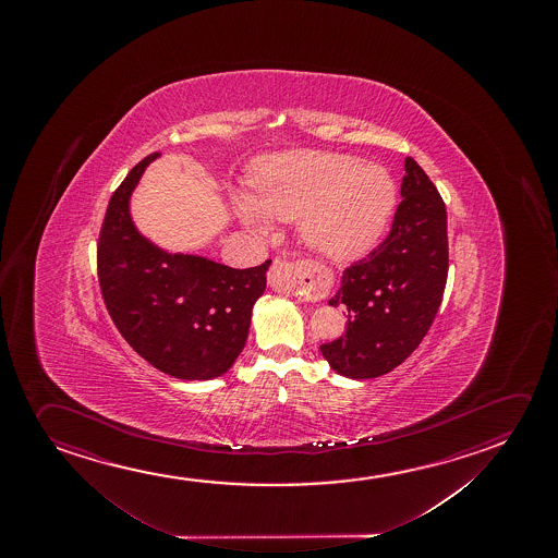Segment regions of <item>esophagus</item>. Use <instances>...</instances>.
I'll list each match as a JSON object with an SVG mask.
<instances>
[{"mask_svg": "<svg viewBox=\"0 0 558 558\" xmlns=\"http://www.w3.org/2000/svg\"><path fill=\"white\" fill-rule=\"evenodd\" d=\"M298 271L300 269L292 262L284 258H276L274 266L268 271V282L271 289L277 292H292L294 282H296Z\"/></svg>", "mask_w": 558, "mask_h": 558, "instance_id": "1", "label": "esophagus"}]
</instances>
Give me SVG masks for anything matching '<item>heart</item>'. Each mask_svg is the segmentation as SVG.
Listing matches in <instances>:
<instances>
[{
    "label": "heart",
    "mask_w": 558,
    "mask_h": 558,
    "mask_svg": "<svg viewBox=\"0 0 558 558\" xmlns=\"http://www.w3.org/2000/svg\"><path fill=\"white\" fill-rule=\"evenodd\" d=\"M397 199L391 172L378 163L330 151H290L276 157L254 180L253 195L233 205L241 222L258 233L271 220H300L307 246L330 260L368 253L386 230Z\"/></svg>",
    "instance_id": "obj_1"
}]
</instances>
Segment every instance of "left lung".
<instances>
[{"label":"left lung","instance_id":"obj_1","mask_svg":"<svg viewBox=\"0 0 558 558\" xmlns=\"http://www.w3.org/2000/svg\"><path fill=\"white\" fill-rule=\"evenodd\" d=\"M404 171L389 235L343 269L342 287L328 302L345 305L348 327L320 353L348 378H378L404 363L432 328L445 294V201L412 157Z\"/></svg>","mask_w":558,"mask_h":558}]
</instances>
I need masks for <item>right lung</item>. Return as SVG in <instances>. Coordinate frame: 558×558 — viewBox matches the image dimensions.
Segmentation results:
<instances>
[{
  "mask_svg": "<svg viewBox=\"0 0 558 558\" xmlns=\"http://www.w3.org/2000/svg\"><path fill=\"white\" fill-rule=\"evenodd\" d=\"M157 156L134 165L108 203L98 235V284L113 325L142 359L174 378H216L245 348L271 260L233 269L165 253L142 238L129 199Z\"/></svg>",
  "mask_w": 558,
  "mask_h": 558,
  "instance_id": "obj_1",
  "label": "right lung"
}]
</instances>
